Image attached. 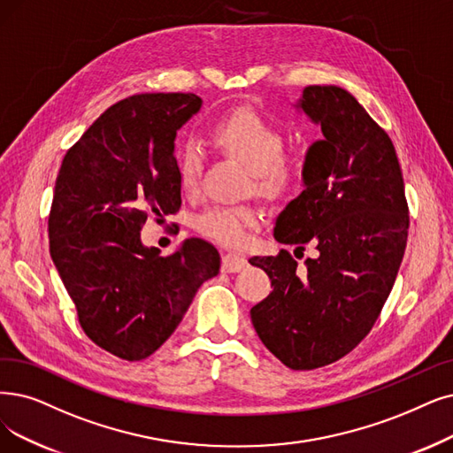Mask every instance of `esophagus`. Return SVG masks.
Returning <instances> with one entry per match:
<instances>
[{
    "label": "esophagus",
    "mask_w": 453,
    "mask_h": 453,
    "mask_svg": "<svg viewBox=\"0 0 453 453\" xmlns=\"http://www.w3.org/2000/svg\"><path fill=\"white\" fill-rule=\"evenodd\" d=\"M247 267V258L238 252H226L221 262V269L225 273H238V271Z\"/></svg>",
    "instance_id": "obj_1"
}]
</instances>
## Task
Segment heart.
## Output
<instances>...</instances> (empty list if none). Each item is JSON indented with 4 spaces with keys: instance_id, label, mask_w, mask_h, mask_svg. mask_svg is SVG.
Segmentation results:
<instances>
[{
    "instance_id": "heart-1",
    "label": "heart",
    "mask_w": 453,
    "mask_h": 453,
    "mask_svg": "<svg viewBox=\"0 0 453 453\" xmlns=\"http://www.w3.org/2000/svg\"><path fill=\"white\" fill-rule=\"evenodd\" d=\"M208 137L217 150L238 159L249 169L250 188L265 196H282L299 178V164L284 152L280 126L252 110H236L213 120ZM201 154L191 144L178 154L180 188L191 193L201 176ZM262 223L260 211L250 204H213L195 215V230L228 247L245 243Z\"/></svg>"
}]
</instances>
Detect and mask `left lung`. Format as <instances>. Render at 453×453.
Wrapping results in <instances>:
<instances>
[{
    "instance_id": "8db88e82",
    "label": "left lung",
    "mask_w": 453,
    "mask_h": 453,
    "mask_svg": "<svg viewBox=\"0 0 453 453\" xmlns=\"http://www.w3.org/2000/svg\"><path fill=\"white\" fill-rule=\"evenodd\" d=\"M299 110L321 126L306 152L303 193L275 223L284 245L312 243L306 269L288 250L255 257L271 294L250 309L264 346L292 370L336 363L372 331L403 260L409 206L395 149L355 96L336 85L303 90Z\"/></svg>"
}]
</instances>
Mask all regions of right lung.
Instances as JSON below:
<instances>
[{"instance_id": "right-lung-1", "label": "right lung", "mask_w": 453, "mask_h": 453, "mask_svg": "<svg viewBox=\"0 0 453 453\" xmlns=\"http://www.w3.org/2000/svg\"><path fill=\"white\" fill-rule=\"evenodd\" d=\"M201 105L193 93L113 104L65 154L56 180L51 260L85 334L132 363L174 333L196 289L219 273V252L204 240L191 238L171 257L141 243L147 217L182 204L174 137Z\"/></svg>"}]
</instances>
